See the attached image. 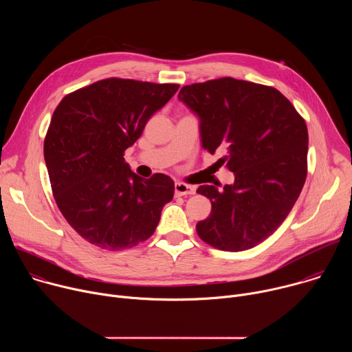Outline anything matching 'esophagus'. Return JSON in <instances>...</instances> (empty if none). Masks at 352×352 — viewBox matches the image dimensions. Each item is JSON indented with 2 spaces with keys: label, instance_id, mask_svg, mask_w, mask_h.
<instances>
[{
  "label": "esophagus",
  "instance_id": "esophagus-1",
  "mask_svg": "<svg viewBox=\"0 0 352 352\" xmlns=\"http://www.w3.org/2000/svg\"><path fill=\"white\" fill-rule=\"evenodd\" d=\"M196 192V188L184 182H175V195L184 196V195H193Z\"/></svg>",
  "mask_w": 352,
  "mask_h": 352
}]
</instances>
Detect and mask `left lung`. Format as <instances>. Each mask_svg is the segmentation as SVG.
I'll return each instance as SVG.
<instances>
[{
    "mask_svg": "<svg viewBox=\"0 0 352 352\" xmlns=\"http://www.w3.org/2000/svg\"><path fill=\"white\" fill-rule=\"evenodd\" d=\"M182 102L199 118L202 147L234 173L219 192L200 185L212 202L210 216L196 224L213 248L241 252L269 238L285 220L308 171V129L277 89L234 78L184 86Z\"/></svg>",
    "mask_w": 352,
    "mask_h": 352,
    "instance_id": "1",
    "label": "left lung"
}]
</instances>
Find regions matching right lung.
<instances>
[{
    "label": "right lung",
    "mask_w": 352,
    "mask_h": 352,
    "mask_svg": "<svg viewBox=\"0 0 352 352\" xmlns=\"http://www.w3.org/2000/svg\"><path fill=\"white\" fill-rule=\"evenodd\" d=\"M179 85L109 78L67 94L44 139V160L58 209L87 242L109 250L153 235L174 181L136 175L124 152Z\"/></svg>",
    "instance_id": "right-lung-1"
}]
</instances>
